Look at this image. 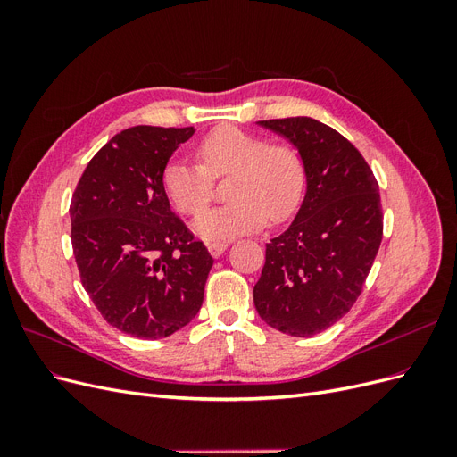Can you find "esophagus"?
I'll return each mask as SVG.
<instances>
[{
    "mask_svg": "<svg viewBox=\"0 0 457 457\" xmlns=\"http://www.w3.org/2000/svg\"><path fill=\"white\" fill-rule=\"evenodd\" d=\"M228 244L227 242H210L207 244V252H210L213 257H220L227 252Z\"/></svg>",
    "mask_w": 457,
    "mask_h": 457,
    "instance_id": "1",
    "label": "esophagus"
}]
</instances>
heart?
Segmentation results:
<instances>
[{
    "mask_svg": "<svg viewBox=\"0 0 457 457\" xmlns=\"http://www.w3.org/2000/svg\"><path fill=\"white\" fill-rule=\"evenodd\" d=\"M200 165L171 160L163 168L165 196L181 213L201 212L211 195L210 176L229 173L223 206L200 213L192 230L204 240H225L261 228L270 215L282 220L295 212L305 187V168L297 152L240 128L225 126L196 145Z\"/></svg>",
    "mask_w": 457,
    "mask_h": 457,
    "instance_id": "obj_1",
    "label": "heart"
}]
</instances>
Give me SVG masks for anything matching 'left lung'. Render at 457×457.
Returning <instances> with one entry per match:
<instances>
[{
	"label": "left lung",
	"mask_w": 457,
	"mask_h": 457,
	"mask_svg": "<svg viewBox=\"0 0 457 457\" xmlns=\"http://www.w3.org/2000/svg\"><path fill=\"white\" fill-rule=\"evenodd\" d=\"M257 126L297 150L307 187L292 225L267 244L253 303L270 328L311 337L362 292L383 234L379 187L361 152L322 121L297 116Z\"/></svg>",
	"instance_id": "1"
}]
</instances>
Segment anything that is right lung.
Listing matches in <instances>:
<instances>
[{"label": "right lung", "mask_w": 457, "mask_h": 457, "mask_svg": "<svg viewBox=\"0 0 457 457\" xmlns=\"http://www.w3.org/2000/svg\"><path fill=\"white\" fill-rule=\"evenodd\" d=\"M195 128L135 126L87 163L71 204L81 284L104 320L139 339L170 337L195 318L213 257L175 217L162 187Z\"/></svg>", "instance_id": "right-lung-1"}]
</instances>
